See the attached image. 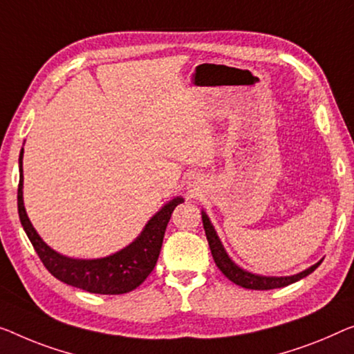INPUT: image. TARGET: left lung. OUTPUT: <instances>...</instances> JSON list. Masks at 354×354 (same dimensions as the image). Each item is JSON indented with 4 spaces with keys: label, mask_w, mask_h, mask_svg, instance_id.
Returning <instances> with one entry per match:
<instances>
[{
    "label": "left lung",
    "mask_w": 354,
    "mask_h": 354,
    "mask_svg": "<svg viewBox=\"0 0 354 354\" xmlns=\"http://www.w3.org/2000/svg\"><path fill=\"white\" fill-rule=\"evenodd\" d=\"M202 221H203V229L205 234H207V240L211 250V254H213V259L216 262V266L221 272L227 277L232 283L239 284L241 288L246 289H256V291H267V289H275V288H284L288 284H292L299 279L305 278L310 273L316 270V267L319 266L323 259L319 262H316L315 266L305 268L304 272L295 273V275L291 277H266V275H257V273L248 272L245 268H241L240 266L230 259V256L225 251V248L223 245V241L219 240L218 234L211 224V221L208 218V214L202 211Z\"/></svg>",
    "instance_id": "1"
}]
</instances>
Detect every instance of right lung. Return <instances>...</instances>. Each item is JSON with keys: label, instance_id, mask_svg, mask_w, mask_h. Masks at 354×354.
<instances>
[{"label": "right lung", "instance_id": "add662e5", "mask_svg": "<svg viewBox=\"0 0 354 354\" xmlns=\"http://www.w3.org/2000/svg\"><path fill=\"white\" fill-rule=\"evenodd\" d=\"M24 147L19 156V191L17 207L22 227L39 259L52 275L60 281L93 294H125L140 286L154 270L168 221L173 209L184 202L175 197L147 221L141 234L122 250L98 259H75L63 256L41 239L26 214L24 205Z\"/></svg>", "mask_w": 354, "mask_h": 354}]
</instances>
